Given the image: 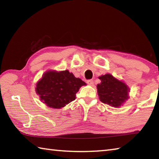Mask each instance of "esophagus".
<instances>
[{
  "mask_svg": "<svg viewBox=\"0 0 159 159\" xmlns=\"http://www.w3.org/2000/svg\"><path fill=\"white\" fill-rule=\"evenodd\" d=\"M87 83L90 85H94V80H87Z\"/></svg>",
  "mask_w": 159,
  "mask_h": 159,
  "instance_id": "esophagus-1",
  "label": "esophagus"
}]
</instances>
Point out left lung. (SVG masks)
<instances>
[{"label": "left lung", "instance_id": "obj_1", "mask_svg": "<svg viewBox=\"0 0 159 159\" xmlns=\"http://www.w3.org/2000/svg\"><path fill=\"white\" fill-rule=\"evenodd\" d=\"M101 83L97 86L99 99L102 103L118 107L128 99L129 88L124 83L116 79L111 74L99 77Z\"/></svg>", "mask_w": 159, "mask_h": 159}]
</instances>
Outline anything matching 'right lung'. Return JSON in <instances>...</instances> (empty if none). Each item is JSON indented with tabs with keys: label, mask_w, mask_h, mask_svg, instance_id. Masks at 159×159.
<instances>
[{
	"label": "right lung",
	"mask_w": 159,
	"mask_h": 159,
	"mask_svg": "<svg viewBox=\"0 0 159 159\" xmlns=\"http://www.w3.org/2000/svg\"><path fill=\"white\" fill-rule=\"evenodd\" d=\"M86 85L75 77L68 70L45 72L37 83L36 91L40 98L48 107L60 109L75 100L79 88Z\"/></svg>",
	"instance_id": "1"
}]
</instances>
